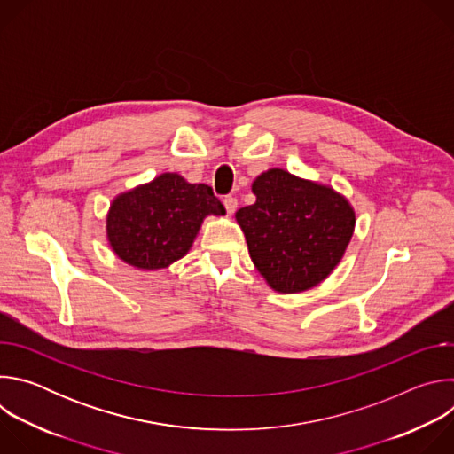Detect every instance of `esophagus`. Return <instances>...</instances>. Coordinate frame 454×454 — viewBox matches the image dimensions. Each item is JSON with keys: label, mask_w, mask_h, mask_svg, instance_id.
Listing matches in <instances>:
<instances>
[{"label": "esophagus", "mask_w": 454, "mask_h": 454, "mask_svg": "<svg viewBox=\"0 0 454 454\" xmlns=\"http://www.w3.org/2000/svg\"><path fill=\"white\" fill-rule=\"evenodd\" d=\"M223 205H224V208H226V212L228 214H233L235 210H237V198H233V196H226L224 200H223Z\"/></svg>", "instance_id": "1"}]
</instances>
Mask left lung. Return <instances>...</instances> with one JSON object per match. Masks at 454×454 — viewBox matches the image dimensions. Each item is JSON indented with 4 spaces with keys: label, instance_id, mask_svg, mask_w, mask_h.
I'll return each instance as SVG.
<instances>
[{
    "label": "left lung",
    "instance_id": "8db88e82",
    "mask_svg": "<svg viewBox=\"0 0 454 454\" xmlns=\"http://www.w3.org/2000/svg\"><path fill=\"white\" fill-rule=\"evenodd\" d=\"M251 190L256 201L235 217L254 268L278 293H301L325 280L354 233L348 201L282 168L258 176Z\"/></svg>",
    "mask_w": 454,
    "mask_h": 454
}]
</instances>
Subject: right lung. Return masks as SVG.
Wrapping results in <instances>:
<instances>
[{
    "label": "right lung",
    "mask_w": 454,
    "mask_h": 454,
    "mask_svg": "<svg viewBox=\"0 0 454 454\" xmlns=\"http://www.w3.org/2000/svg\"><path fill=\"white\" fill-rule=\"evenodd\" d=\"M210 214H226L212 186L190 184L177 174H161L113 201L107 237L123 262L160 270L186 254Z\"/></svg>",
    "instance_id": "add662e5"
}]
</instances>
